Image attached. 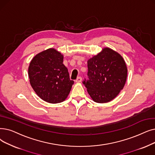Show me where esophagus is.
<instances>
[{"instance_id":"esophagus-1","label":"esophagus","mask_w":155,"mask_h":155,"mask_svg":"<svg viewBox=\"0 0 155 155\" xmlns=\"http://www.w3.org/2000/svg\"><path fill=\"white\" fill-rule=\"evenodd\" d=\"M82 77H78L76 79L75 82H77V83H80V82H82Z\"/></svg>"}]
</instances>
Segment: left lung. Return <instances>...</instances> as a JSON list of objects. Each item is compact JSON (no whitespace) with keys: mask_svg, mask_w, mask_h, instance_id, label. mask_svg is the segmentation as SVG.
I'll return each mask as SVG.
<instances>
[{"mask_svg":"<svg viewBox=\"0 0 155 155\" xmlns=\"http://www.w3.org/2000/svg\"><path fill=\"white\" fill-rule=\"evenodd\" d=\"M88 79L82 83L93 101L107 103L117 96L125 85L127 68L123 58L110 48H104L87 61Z\"/></svg>","mask_w":155,"mask_h":155,"instance_id":"1","label":"left lung"}]
</instances>
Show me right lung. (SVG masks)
Instances as JSON below:
<instances>
[{"label": "right lung", "mask_w": 155, "mask_h": 155, "mask_svg": "<svg viewBox=\"0 0 155 155\" xmlns=\"http://www.w3.org/2000/svg\"><path fill=\"white\" fill-rule=\"evenodd\" d=\"M63 62V56L51 48L38 53L30 63V84L37 95L48 103L63 102L74 84Z\"/></svg>", "instance_id": "obj_1"}]
</instances>
